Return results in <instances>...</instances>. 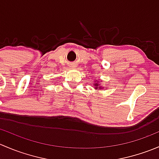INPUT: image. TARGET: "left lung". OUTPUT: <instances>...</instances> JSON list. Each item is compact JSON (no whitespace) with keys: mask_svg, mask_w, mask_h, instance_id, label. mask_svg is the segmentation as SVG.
I'll list each match as a JSON object with an SVG mask.
<instances>
[{"mask_svg":"<svg viewBox=\"0 0 159 159\" xmlns=\"http://www.w3.org/2000/svg\"><path fill=\"white\" fill-rule=\"evenodd\" d=\"M98 82L97 83H94V86H98ZM95 89H96V88H95ZM101 89V88H99L98 89Z\"/></svg>","mask_w":159,"mask_h":159,"instance_id":"obj_1","label":"left lung"}]
</instances>
